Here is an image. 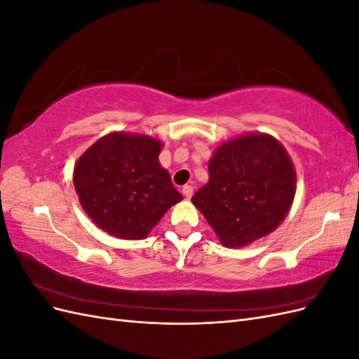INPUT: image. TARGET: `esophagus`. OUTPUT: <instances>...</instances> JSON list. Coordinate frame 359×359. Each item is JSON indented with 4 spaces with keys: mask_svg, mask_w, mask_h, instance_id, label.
Here are the masks:
<instances>
[{
    "mask_svg": "<svg viewBox=\"0 0 359 359\" xmlns=\"http://www.w3.org/2000/svg\"><path fill=\"white\" fill-rule=\"evenodd\" d=\"M182 194L186 196L187 199H190L193 196V187L191 186H184L182 187Z\"/></svg>",
    "mask_w": 359,
    "mask_h": 359,
    "instance_id": "1",
    "label": "esophagus"
}]
</instances>
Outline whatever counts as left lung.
I'll return each instance as SVG.
<instances>
[{"instance_id":"8db88e82","label":"left lung","mask_w":359,"mask_h":359,"mask_svg":"<svg viewBox=\"0 0 359 359\" xmlns=\"http://www.w3.org/2000/svg\"><path fill=\"white\" fill-rule=\"evenodd\" d=\"M210 181L191 202L229 248L274 232L295 198L297 172L285 147L266 133L224 142L208 165Z\"/></svg>"}]
</instances>
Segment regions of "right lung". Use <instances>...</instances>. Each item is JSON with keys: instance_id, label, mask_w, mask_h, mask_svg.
<instances>
[{"instance_id": "obj_1", "label": "right lung", "mask_w": 359, "mask_h": 359, "mask_svg": "<svg viewBox=\"0 0 359 359\" xmlns=\"http://www.w3.org/2000/svg\"><path fill=\"white\" fill-rule=\"evenodd\" d=\"M161 142L114 132L100 137L74 165L73 184L90 219L119 240H144L182 196L160 166Z\"/></svg>"}]
</instances>
